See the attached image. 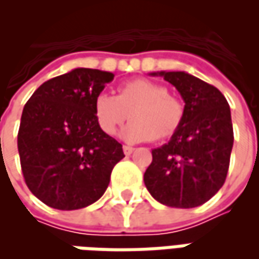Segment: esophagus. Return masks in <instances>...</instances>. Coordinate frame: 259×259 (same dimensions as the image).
<instances>
[{
  "mask_svg": "<svg viewBox=\"0 0 259 259\" xmlns=\"http://www.w3.org/2000/svg\"><path fill=\"white\" fill-rule=\"evenodd\" d=\"M123 152H124V155H130V154H133V152H135V148L130 146H123Z\"/></svg>",
  "mask_w": 259,
  "mask_h": 259,
  "instance_id": "34e87169",
  "label": "esophagus"
}]
</instances>
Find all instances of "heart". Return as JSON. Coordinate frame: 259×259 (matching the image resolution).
<instances>
[{"instance_id": "heart-1", "label": "heart", "mask_w": 259, "mask_h": 259, "mask_svg": "<svg viewBox=\"0 0 259 259\" xmlns=\"http://www.w3.org/2000/svg\"><path fill=\"white\" fill-rule=\"evenodd\" d=\"M94 115L100 129L115 135L127 118L120 137L129 143L152 139L161 141L174 136L185 119V104L169 96L168 89L148 79H132L116 89V96L100 93L94 98Z\"/></svg>"}]
</instances>
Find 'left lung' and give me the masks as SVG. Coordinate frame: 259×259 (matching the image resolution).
I'll list each match as a JSON object with an SVG mask.
<instances>
[{
	"label": "left lung",
	"instance_id": "8db88e82",
	"mask_svg": "<svg viewBox=\"0 0 259 259\" xmlns=\"http://www.w3.org/2000/svg\"><path fill=\"white\" fill-rule=\"evenodd\" d=\"M176 87L185 119L170 140L152 150L144 174L150 194L161 204L194 208L212 198L228 175L233 124L226 98L217 87L186 72H154Z\"/></svg>",
	"mask_w": 259,
	"mask_h": 259
}]
</instances>
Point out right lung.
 <instances>
[{"label": "right lung", "mask_w": 259, "mask_h": 259, "mask_svg": "<svg viewBox=\"0 0 259 259\" xmlns=\"http://www.w3.org/2000/svg\"><path fill=\"white\" fill-rule=\"evenodd\" d=\"M113 76L76 68L42 83L26 102L18 133L20 166L29 190L51 208L72 211L100 200L124 157L94 115V98Z\"/></svg>", "instance_id": "1"}]
</instances>
